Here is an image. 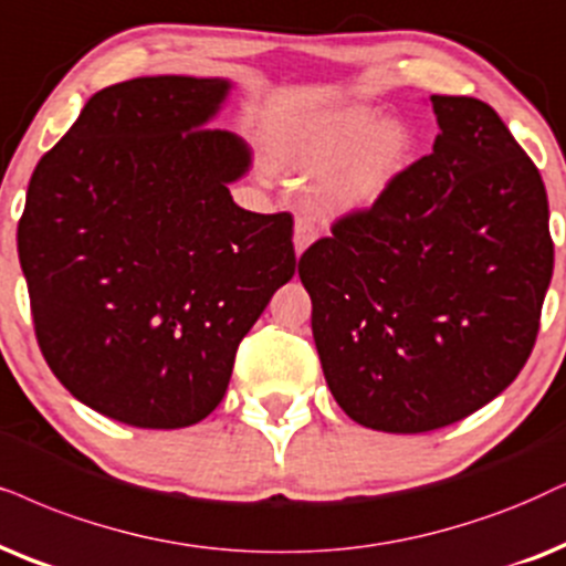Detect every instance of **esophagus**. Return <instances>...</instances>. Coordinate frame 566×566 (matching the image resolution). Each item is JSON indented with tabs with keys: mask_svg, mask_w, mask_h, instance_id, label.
Segmentation results:
<instances>
[{
	"mask_svg": "<svg viewBox=\"0 0 566 566\" xmlns=\"http://www.w3.org/2000/svg\"><path fill=\"white\" fill-rule=\"evenodd\" d=\"M316 240V221L311 217H297L295 221V253L300 255L303 250Z\"/></svg>",
	"mask_w": 566,
	"mask_h": 566,
	"instance_id": "esophagus-1",
	"label": "esophagus"
}]
</instances>
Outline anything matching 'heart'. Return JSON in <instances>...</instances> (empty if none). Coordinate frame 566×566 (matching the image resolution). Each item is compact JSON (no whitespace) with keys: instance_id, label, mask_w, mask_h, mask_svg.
I'll list each match as a JSON object with an SVG mask.
<instances>
[{"instance_id":"1","label":"heart","mask_w":566,"mask_h":566,"mask_svg":"<svg viewBox=\"0 0 566 566\" xmlns=\"http://www.w3.org/2000/svg\"><path fill=\"white\" fill-rule=\"evenodd\" d=\"M412 130L397 117L376 123L368 106H345L307 119L292 135L290 156L307 175H328L321 182L326 211H360L395 188L412 156Z\"/></svg>"}]
</instances>
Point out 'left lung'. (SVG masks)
<instances>
[{
  "mask_svg": "<svg viewBox=\"0 0 566 566\" xmlns=\"http://www.w3.org/2000/svg\"><path fill=\"white\" fill-rule=\"evenodd\" d=\"M433 154L300 255L336 405L386 433L468 418L533 353L554 271L541 171L489 104L431 96Z\"/></svg>",
  "mask_w": 566,
  "mask_h": 566,
  "instance_id": "obj_1",
  "label": "left lung"
}]
</instances>
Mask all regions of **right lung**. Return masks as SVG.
<instances>
[{
	"mask_svg": "<svg viewBox=\"0 0 566 566\" xmlns=\"http://www.w3.org/2000/svg\"><path fill=\"white\" fill-rule=\"evenodd\" d=\"M219 77L93 93L35 164L18 221L41 355L91 410L185 428L224 397L242 336L295 274L292 213L240 209L238 135L203 127Z\"/></svg>",
	"mask_w": 566,
	"mask_h": 566,
	"instance_id": "obj_1",
	"label": "right lung"
}]
</instances>
